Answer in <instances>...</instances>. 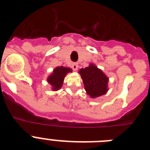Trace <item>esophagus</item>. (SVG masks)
Segmentation results:
<instances>
[{
  "mask_svg": "<svg viewBox=\"0 0 150 150\" xmlns=\"http://www.w3.org/2000/svg\"><path fill=\"white\" fill-rule=\"evenodd\" d=\"M72 68L74 71H76L78 69V64L77 63H74L72 64Z\"/></svg>",
  "mask_w": 150,
  "mask_h": 150,
  "instance_id": "34e87169",
  "label": "esophagus"
}]
</instances>
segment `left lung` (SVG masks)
Instances as JSON below:
<instances>
[{"label": "left lung", "mask_w": 150, "mask_h": 150, "mask_svg": "<svg viewBox=\"0 0 150 150\" xmlns=\"http://www.w3.org/2000/svg\"><path fill=\"white\" fill-rule=\"evenodd\" d=\"M85 89L91 98L103 95L107 91L108 78L96 66L91 64L79 70Z\"/></svg>", "instance_id": "8db88e82"}]
</instances>
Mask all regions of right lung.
Returning <instances> with one entry per match:
<instances>
[{"mask_svg": "<svg viewBox=\"0 0 150 150\" xmlns=\"http://www.w3.org/2000/svg\"><path fill=\"white\" fill-rule=\"evenodd\" d=\"M68 72H71V69L67 67H57L54 70L52 74L47 79L48 83L53 87V90H59L62 87L64 79Z\"/></svg>", "mask_w": 150, "mask_h": 150, "instance_id": "1", "label": "right lung"}]
</instances>
